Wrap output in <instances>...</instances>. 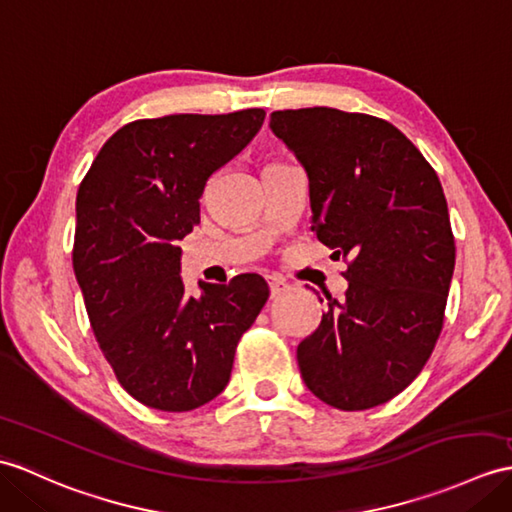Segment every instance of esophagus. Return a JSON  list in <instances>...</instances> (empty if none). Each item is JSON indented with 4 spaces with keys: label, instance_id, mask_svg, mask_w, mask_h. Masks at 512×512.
<instances>
[{
    "label": "esophagus",
    "instance_id": "1",
    "mask_svg": "<svg viewBox=\"0 0 512 512\" xmlns=\"http://www.w3.org/2000/svg\"><path fill=\"white\" fill-rule=\"evenodd\" d=\"M268 285H270V299H277L279 294H283L285 290L290 288V285L285 283L283 279H270V281H268Z\"/></svg>",
    "mask_w": 512,
    "mask_h": 512
}]
</instances>
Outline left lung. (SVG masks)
Returning <instances> with one entry per match:
<instances>
[{"label":"left lung","instance_id":"1","mask_svg":"<svg viewBox=\"0 0 512 512\" xmlns=\"http://www.w3.org/2000/svg\"><path fill=\"white\" fill-rule=\"evenodd\" d=\"M270 130L310 181L312 231L349 259L344 299L327 296L318 329L296 349L303 382L338 410L375 408L421 373L443 329L456 246L441 181L373 115L275 111Z\"/></svg>","mask_w":512,"mask_h":512}]
</instances>
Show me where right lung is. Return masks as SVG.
<instances>
[{
	"instance_id": "add662e5",
	"label": "right lung",
	"mask_w": 512,
	"mask_h": 512,
	"mask_svg": "<svg viewBox=\"0 0 512 512\" xmlns=\"http://www.w3.org/2000/svg\"><path fill=\"white\" fill-rule=\"evenodd\" d=\"M264 109L165 115L122 126L76 196L74 272L93 334L128 395L187 412L229 384L237 342L268 301L259 275L200 281L189 296L181 246L209 176L240 154Z\"/></svg>"
}]
</instances>
